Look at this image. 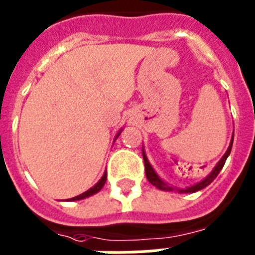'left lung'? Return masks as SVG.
Here are the masks:
<instances>
[{
  "label": "left lung",
  "mask_w": 255,
  "mask_h": 255,
  "mask_svg": "<svg viewBox=\"0 0 255 255\" xmlns=\"http://www.w3.org/2000/svg\"><path fill=\"white\" fill-rule=\"evenodd\" d=\"M233 139H234V133L232 135V140H230V144H229V148H228V151L225 152V155L222 156L221 160L216 164V167L213 168V170L210 172L208 176H206L204 180H201L200 182L197 184H194V185H190V186H186L185 189H178V188H173V186H170L169 184L164 181L163 178L160 177L159 174L156 173V170L152 168V165L149 164L148 161V157L145 155V151H144L143 148V159H144V165H145V176H147L148 181L151 182L152 185H155L157 189L160 190H167V192H172V190H177L178 193H194V192H197V190H201L204 189L205 186H208L210 182L213 181L214 178L217 177V174L220 173V170L222 169L224 167V164H225L226 159H228V156L230 155V151H232V145H233Z\"/></svg>",
  "instance_id": "left-lung-1"
}]
</instances>
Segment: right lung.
Here are the masks:
<instances>
[{"mask_svg":"<svg viewBox=\"0 0 255 255\" xmlns=\"http://www.w3.org/2000/svg\"><path fill=\"white\" fill-rule=\"evenodd\" d=\"M122 131H123V129H120V131L118 132V133H116L115 140L118 139V137H119V135H120V133H122ZM106 180H107V172H104V174H103V176H102V178H100L99 181L96 182L95 185L92 186V188H90V189H88V190H86L85 193H82V194H79V196H77V197L71 198V201H78V200H83V198H87V197H90V196H92V194L98 193V192H99V190L102 189V188H103L104 184H106Z\"/></svg>","mask_w":255,"mask_h":255,"instance_id":"add662e5","label":"right lung"}]
</instances>
